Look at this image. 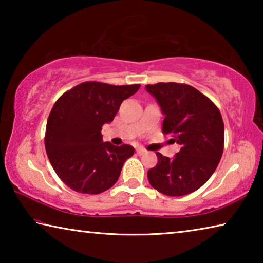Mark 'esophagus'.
Listing matches in <instances>:
<instances>
[{
	"label": "esophagus",
	"instance_id": "esophagus-1",
	"mask_svg": "<svg viewBox=\"0 0 263 263\" xmlns=\"http://www.w3.org/2000/svg\"><path fill=\"white\" fill-rule=\"evenodd\" d=\"M137 154H138V155L146 154V149H144L142 147H138V148H137Z\"/></svg>",
	"mask_w": 263,
	"mask_h": 263
}]
</instances>
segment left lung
<instances>
[{
	"label": "left lung",
	"instance_id": "obj_1",
	"mask_svg": "<svg viewBox=\"0 0 263 263\" xmlns=\"http://www.w3.org/2000/svg\"><path fill=\"white\" fill-rule=\"evenodd\" d=\"M164 116L162 131L174 136L180 152L169 159L157 152L147 172L151 185L167 196H184L210 179L224 148V123L217 106L197 89L175 82L147 84Z\"/></svg>",
	"mask_w": 263,
	"mask_h": 263
}]
</instances>
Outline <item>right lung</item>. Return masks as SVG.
Listing matches in <instances>:
<instances>
[{
	"instance_id": "right-lung-1",
	"label": "right lung",
	"mask_w": 263,
	"mask_h": 263,
	"mask_svg": "<svg viewBox=\"0 0 263 263\" xmlns=\"http://www.w3.org/2000/svg\"><path fill=\"white\" fill-rule=\"evenodd\" d=\"M139 88V84L83 82L66 91L53 105L45 148L57 175L70 189L96 195L117 182L135 148L104 142L101 130L114 121L122 102Z\"/></svg>"
}]
</instances>
